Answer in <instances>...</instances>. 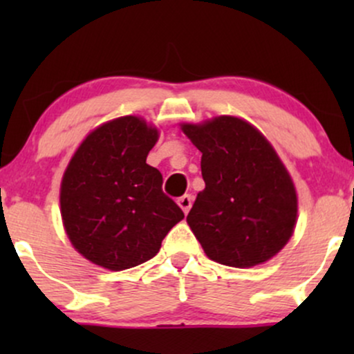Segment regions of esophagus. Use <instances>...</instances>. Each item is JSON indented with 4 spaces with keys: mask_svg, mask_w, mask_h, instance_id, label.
I'll return each instance as SVG.
<instances>
[{
    "mask_svg": "<svg viewBox=\"0 0 354 354\" xmlns=\"http://www.w3.org/2000/svg\"><path fill=\"white\" fill-rule=\"evenodd\" d=\"M178 205H180L183 213L188 214V211L191 209V205H193V196H191V194H185V196H181L180 200H178Z\"/></svg>",
    "mask_w": 354,
    "mask_h": 354,
    "instance_id": "1",
    "label": "esophagus"
}]
</instances>
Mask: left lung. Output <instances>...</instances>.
I'll return each mask as SVG.
<instances>
[{"instance_id":"1","label":"left lung","mask_w":354,"mask_h":354,"mask_svg":"<svg viewBox=\"0 0 354 354\" xmlns=\"http://www.w3.org/2000/svg\"><path fill=\"white\" fill-rule=\"evenodd\" d=\"M181 129L203 154L206 186L186 221L206 256L234 268L273 258L293 234L298 198L270 141L234 116Z\"/></svg>"}]
</instances>
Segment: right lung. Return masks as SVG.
I'll return each instance as SVG.
<instances>
[{
	"label": "right lung",
	"instance_id": "1",
	"mask_svg": "<svg viewBox=\"0 0 354 354\" xmlns=\"http://www.w3.org/2000/svg\"><path fill=\"white\" fill-rule=\"evenodd\" d=\"M156 141L158 129L141 118H116L89 133L64 171V230L95 265L121 271L148 261L185 218L161 189V173L146 163Z\"/></svg>",
	"mask_w": 354,
	"mask_h": 354
}]
</instances>
